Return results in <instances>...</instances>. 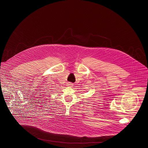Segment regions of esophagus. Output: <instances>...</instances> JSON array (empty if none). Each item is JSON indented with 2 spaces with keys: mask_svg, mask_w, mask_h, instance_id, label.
<instances>
[{
  "mask_svg": "<svg viewBox=\"0 0 148 148\" xmlns=\"http://www.w3.org/2000/svg\"><path fill=\"white\" fill-rule=\"evenodd\" d=\"M67 86L68 87H73V83H67Z\"/></svg>",
  "mask_w": 148,
  "mask_h": 148,
  "instance_id": "esophagus-1",
  "label": "esophagus"
}]
</instances>
